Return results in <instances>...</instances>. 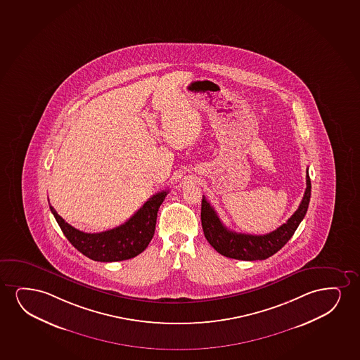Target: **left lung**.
<instances>
[{
	"mask_svg": "<svg viewBox=\"0 0 360 360\" xmlns=\"http://www.w3.org/2000/svg\"><path fill=\"white\" fill-rule=\"evenodd\" d=\"M311 194V183L307 169V189L304 193L303 200L293 215L290 216L285 224L270 233L255 236V234L237 233L229 231L224 226L219 216L202 196L201 200V226L205 234V238L211 247L221 255L237 260H265L275 252H278L295 234L304 216L308 211L309 201Z\"/></svg>",
	"mask_w": 360,
	"mask_h": 360,
	"instance_id": "8db88e82",
	"label": "left lung"
}]
</instances>
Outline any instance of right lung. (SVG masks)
<instances>
[{
    "mask_svg": "<svg viewBox=\"0 0 360 360\" xmlns=\"http://www.w3.org/2000/svg\"><path fill=\"white\" fill-rule=\"evenodd\" d=\"M167 193H156L127 222L100 233L82 232L67 224L51 205L50 210L65 238L85 257L94 262H122L139 255L149 245L154 237L158 211Z\"/></svg>",
    "mask_w": 360,
    "mask_h": 360,
    "instance_id": "add662e5",
    "label": "right lung"
}]
</instances>
